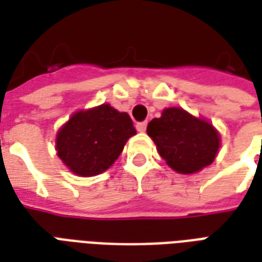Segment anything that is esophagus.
<instances>
[{"instance_id": "esophagus-1", "label": "esophagus", "mask_w": 262, "mask_h": 262, "mask_svg": "<svg viewBox=\"0 0 262 262\" xmlns=\"http://www.w3.org/2000/svg\"><path fill=\"white\" fill-rule=\"evenodd\" d=\"M146 127H147V122L144 120V122H139L136 125V129L139 132H146Z\"/></svg>"}]
</instances>
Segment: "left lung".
Masks as SVG:
<instances>
[{"label":"left lung","mask_w":262,"mask_h":262,"mask_svg":"<svg viewBox=\"0 0 262 262\" xmlns=\"http://www.w3.org/2000/svg\"><path fill=\"white\" fill-rule=\"evenodd\" d=\"M147 135L172 170L193 174L213 163L220 137L209 122L193 118L181 108L163 111L147 125Z\"/></svg>","instance_id":"1"}]
</instances>
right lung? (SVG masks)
Here are the masks:
<instances>
[{"mask_svg": "<svg viewBox=\"0 0 262 262\" xmlns=\"http://www.w3.org/2000/svg\"><path fill=\"white\" fill-rule=\"evenodd\" d=\"M136 135L130 116L108 103L74 114L57 133V154L77 176H98L114 164Z\"/></svg>", "mask_w": 262, "mask_h": 262, "instance_id": "obj_1", "label": "right lung"}]
</instances>
